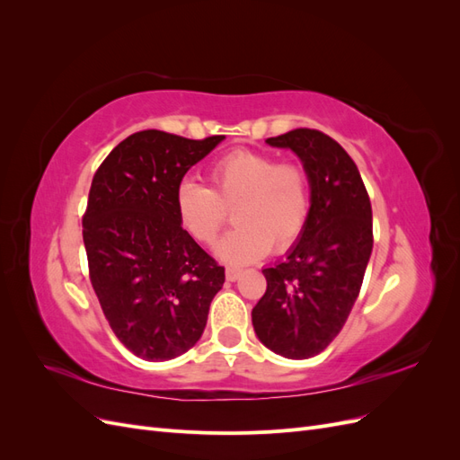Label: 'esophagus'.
Returning <instances> with one entry per match:
<instances>
[{"label": "esophagus", "mask_w": 460, "mask_h": 460, "mask_svg": "<svg viewBox=\"0 0 460 460\" xmlns=\"http://www.w3.org/2000/svg\"><path fill=\"white\" fill-rule=\"evenodd\" d=\"M242 272L243 270H240V269H226V280L228 282H235L242 276Z\"/></svg>", "instance_id": "obj_1"}]
</instances>
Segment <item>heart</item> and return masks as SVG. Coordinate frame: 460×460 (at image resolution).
Returning <instances> with one entry per match:
<instances>
[{
    "instance_id": "obj_1",
    "label": "heart",
    "mask_w": 460,
    "mask_h": 460,
    "mask_svg": "<svg viewBox=\"0 0 460 460\" xmlns=\"http://www.w3.org/2000/svg\"><path fill=\"white\" fill-rule=\"evenodd\" d=\"M211 188L182 180L174 191L176 218L193 240L213 243L234 208L238 228L217 245L230 264H247L294 247L309 225L311 184L299 163L272 153L235 149L213 163Z\"/></svg>"
}]
</instances>
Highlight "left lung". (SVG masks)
<instances>
[{
  "instance_id": "left-lung-1",
  "label": "left lung",
  "mask_w": 460,
  "mask_h": 460,
  "mask_svg": "<svg viewBox=\"0 0 460 460\" xmlns=\"http://www.w3.org/2000/svg\"><path fill=\"white\" fill-rule=\"evenodd\" d=\"M303 161L311 217L288 259L264 269L267 291L252 311L259 340L288 358L324 351L349 316L372 253V207L355 161L333 137L296 128L269 137Z\"/></svg>"
}]
</instances>
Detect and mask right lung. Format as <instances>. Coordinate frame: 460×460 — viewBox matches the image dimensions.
Listing matches in <instances>:
<instances>
[{
	"mask_svg": "<svg viewBox=\"0 0 460 460\" xmlns=\"http://www.w3.org/2000/svg\"><path fill=\"white\" fill-rule=\"evenodd\" d=\"M225 136L203 140L142 130L95 171L82 217L90 282L111 330L144 360L198 343L225 267L180 226L174 191Z\"/></svg>",
	"mask_w": 460,
	"mask_h": 460,
	"instance_id": "obj_1",
	"label": "right lung"
}]
</instances>
